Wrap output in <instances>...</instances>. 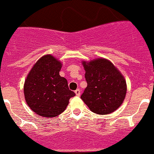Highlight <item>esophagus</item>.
Wrapping results in <instances>:
<instances>
[{
  "instance_id": "1",
  "label": "esophagus",
  "mask_w": 154,
  "mask_h": 154,
  "mask_svg": "<svg viewBox=\"0 0 154 154\" xmlns=\"http://www.w3.org/2000/svg\"><path fill=\"white\" fill-rule=\"evenodd\" d=\"M75 94L77 96H80V89H77L75 91Z\"/></svg>"
}]
</instances>
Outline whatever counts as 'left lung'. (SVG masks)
Listing matches in <instances>:
<instances>
[{
  "mask_svg": "<svg viewBox=\"0 0 154 154\" xmlns=\"http://www.w3.org/2000/svg\"><path fill=\"white\" fill-rule=\"evenodd\" d=\"M82 64L87 87L80 98L97 114H108L120 106L127 93L124 76L110 60L97 58Z\"/></svg>",
  "mask_w": 154,
  "mask_h": 154,
  "instance_id": "1",
  "label": "left lung"
}]
</instances>
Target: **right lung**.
Here are the masks:
<instances>
[{"mask_svg":"<svg viewBox=\"0 0 154 154\" xmlns=\"http://www.w3.org/2000/svg\"><path fill=\"white\" fill-rule=\"evenodd\" d=\"M60 60L51 54L41 57L29 72L23 85L27 105L34 113L44 117H57L63 113L70 97L67 80L60 77Z\"/></svg>","mask_w":154,"mask_h":154,"instance_id":"1","label":"right lung"}]
</instances>
